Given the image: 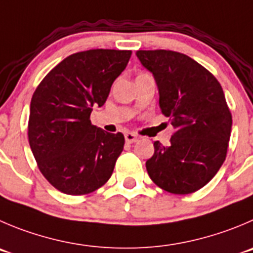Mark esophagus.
Listing matches in <instances>:
<instances>
[{"mask_svg":"<svg viewBox=\"0 0 253 253\" xmlns=\"http://www.w3.org/2000/svg\"><path fill=\"white\" fill-rule=\"evenodd\" d=\"M138 135H135L134 133H126L125 134V141L128 144H133L135 141H138Z\"/></svg>","mask_w":253,"mask_h":253,"instance_id":"obj_1","label":"esophagus"}]
</instances>
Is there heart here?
<instances>
[{
  "mask_svg": "<svg viewBox=\"0 0 253 253\" xmlns=\"http://www.w3.org/2000/svg\"><path fill=\"white\" fill-rule=\"evenodd\" d=\"M141 74H144V73H140V74H139V76H141Z\"/></svg>",
  "mask_w": 253,
  "mask_h": 253,
  "instance_id": "b5f03b06",
  "label": "heart"
}]
</instances>
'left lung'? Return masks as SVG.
<instances>
[{
  "instance_id": "8db88e82",
  "label": "left lung",
  "mask_w": 253,
  "mask_h": 253,
  "mask_svg": "<svg viewBox=\"0 0 253 253\" xmlns=\"http://www.w3.org/2000/svg\"><path fill=\"white\" fill-rule=\"evenodd\" d=\"M136 56L154 74L161 113L174 126L169 146L154 141L149 176L168 192L192 194L215 176L227 154L232 115L222 86L184 53L154 49Z\"/></svg>"
}]
</instances>
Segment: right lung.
I'll return each mask as SVG.
<instances>
[{
    "instance_id": "add662e5",
    "label": "right lung",
    "mask_w": 253,
    "mask_h": 253,
    "mask_svg": "<svg viewBox=\"0 0 253 253\" xmlns=\"http://www.w3.org/2000/svg\"><path fill=\"white\" fill-rule=\"evenodd\" d=\"M131 50L89 49L64 58L42 79L31 100L28 141L43 176L67 195H86L110 179L124 148L122 133L90 123Z\"/></svg>"
}]
</instances>
